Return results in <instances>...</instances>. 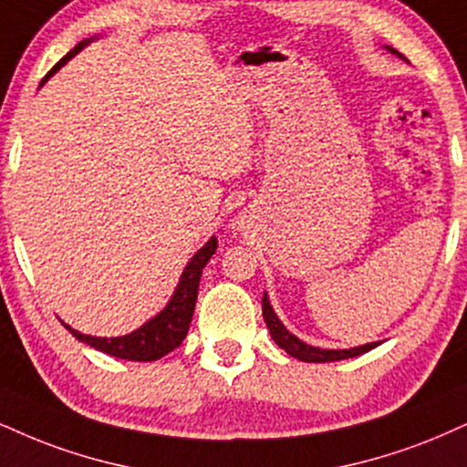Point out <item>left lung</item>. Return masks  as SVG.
Returning a JSON list of instances; mask_svg holds the SVG:
<instances>
[{
  "mask_svg": "<svg viewBox=\"0 0 467 467\" xmlns=\"http://www.w3.org/2000/svg\"><path fill=\"white\" fill-rule=\"evenodd\" d=\"M392 54L399 56V51L388 47ZM402 57V56H400ZM262 312H264V320H266L270 336H273L275 342L279 344V348H284L287 355L296 357L301 361H309V364H325V361H339V359H348V357H357L361 353H368V350L379 347V342L372 344H364V347H357V348H342V350H327V348H318V347H309L305 344L303 339H298L296 336H292L290 331L281 325V320L277 318V314L273 312L270 307L268 295H264L262 298Z\"/></svg>",
  "mask_w": 467,
  "mask_h": 467,
  "instance_id": "1",
  "label": "left lung"
}]
</instances>
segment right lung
<instances>
[{"instance_id":"add662e5","label":"right lung","mask_w":467,"mask_h":467,"mask_svg":"<svg viewBox=\"0 0 467 467\" xmlns=\"http://www.w3.org/2000/svg\"><path fill=\"white\" fill-rule=\"evenodd\" d=\"M93 38H86L82 43H78L75 47L68 51V54L62 57L57 65L51 68V71L45 75L43 86L47 79L54 75L56 71H60V67H65L71 57L82 51L86 45L90 43ZM218 240L212 235L207 240L203 249H199L194 253L192 260L188 262V266L183 268L180 284H177L175 295L171 296V301L166 307L160 312L158 316H153L151 320L145 322L140 329L128 333V336L120 337H95V336H84V333L71 329L67 327L68 331L73 333V337H78L79 342L88 344L101 353H108L112 357H119V359H130V361H155L160 357L169 355L171 350H175L186 337V333L190 329V320H192V312L194 305H197V292H199V281H201V273H203L205 264L210 262V257L216 253Z\"/></svg>"}]
</instances>
